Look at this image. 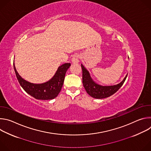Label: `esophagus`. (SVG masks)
<instances>
[{"instance_id":"esophagus-1","label":"esophagus","mask_w":151,"mask_h":151,"mask_svg":"<svg viewBox=\"0 0 151 151\" xmlns=\"http://www.w3.org/2000/svg\"><path fill=\"white\" fill-rule=\"evenodd\" d=\"M79 55L78 54H75V55H73V57L72 58V62L73 64H77L79 61Z\"/></svg>"}]
</instances>
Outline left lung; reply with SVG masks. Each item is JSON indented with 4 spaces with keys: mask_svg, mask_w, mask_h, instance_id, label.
Returning <instances> with one entry per match:
<instances>
[{
    "mask_svg": "<svg viewBox=\"0 0 151 151\" xmlns=\"http://www.w3.org/2000/svg\"><path fill=\"white\" fill-rule=\"evenodd\" d=\"M82 70V83L87 93L95 99H104L115 94L123 85L127 75L119 83L111 86H102L96 83L91 78L89 72L81 64Z\"/></svg>",
    "mask_w": 151,
    "mask_h": 151,
    "instance_id": "obj_1",
    "label": "left lung"
}]
</instances>
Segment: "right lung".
<instances>
[{
    "label": "right lung",
    "instance_id": "right-lung-1",
    "mask_svg": "<svg viewBox=\"0 0 151 151\" xmlns=\"http://www.w3.org/2000/svg\"><path fill=\"white\" fill-rule=\"evenodd\" d=\"M70 63H64L59 66L54 76L48 81L43 83H33L21 77L17 72L14 63V69L17 78L24 90L37 100H52L55 98L63 87L66 71Z\"/></svg>",
    "mask_w": 151,
    "mask_h": 151
}]
</instances>
